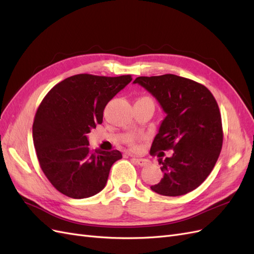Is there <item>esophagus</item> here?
I'll return each mask as SVG.
<instances>
[{
    "label": "esophagus",
    "instance_id": "esophagus-1",
    "mask_svg": "<svg viewBox=\"0 0 254 254\" xmlns=\"http://www.w3.org/2000/svg\"><path fill=\"white\" fill-rule=\"evenodd\" d=\"M135 164H137L139 166H146L149 164V161L146 159H137V158H133L132 159Z\"/></svg>",
    "mask_w": 254,
    "mask_h": 254
}]
</instances>
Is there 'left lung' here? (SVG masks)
I'll use <instances>...</instances> for the list:
<instances>
[{
  "label": "left lung",
  "mask_w": 254,
  "mask_h": 254,
  "mask_svg": "<svg viewBox=\"0 0 254 254\" xmlns=\"http://www.w3.org/2000/svg\"><path fill=\"white\" fill-rule=\"evenodd\" d=\"M138 83L160 103L166 117L150 149H173V155L159 164L164 176L151 190L165 196H179L196 189L216 165L222 149L223 131L218 103L203 84L173 74L137 77Z\"/></svg>",
  "instance_id": "obj_1"
}]
</instances>
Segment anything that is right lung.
I'll return each mask as SVG.
<instances>
[{"instance_id":"add662e5","label":"right lung","mask_w":254,"mask_h":254,"mask_svg":"<svg viewBox=\"0 0 254 254\" xmlns=\"http://www.w3.org/2000/svg\"><path fill=\"white\" fill-rule=\"evenodd\" d=\"M132 80L78 74L62 80L44 97L33 122L38 162L50 184L71 198H86L106 186L118 150H91L87 135L103 122L107 103Z\"/></svg>"}]
</instances>
